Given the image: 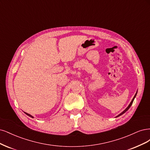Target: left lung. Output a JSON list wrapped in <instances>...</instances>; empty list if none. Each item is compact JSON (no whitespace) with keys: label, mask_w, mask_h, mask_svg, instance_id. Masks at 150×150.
<instances>
[{"label":"left lung","mask_w":150,"mask_h":150,"mask_svg":"<svg viewBox=\"0 0 150 150\" xmlns=\"http://www.w3.org/2000/svg\"><path fill=\"white\" fill-rule=\"evenodd\" d=\"M137 94V92L136 93V94H135V95H134V97H133V100H132V101H131V103H129V105H128V107H127V108L126 109H125V110L123 111V112L122 113H120V115H118L117 116V117H119V116H120V115H123V113H125V112H127V110H128V109H129V108H130V107H131V106H132V103H133V100H134V98H135V96H136Z\"/></svg>","instance_id":"left-lung-1"}]
</instances>
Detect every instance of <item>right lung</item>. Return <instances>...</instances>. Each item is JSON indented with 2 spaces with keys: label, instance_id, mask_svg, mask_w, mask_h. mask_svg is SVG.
Masks as SVG:
<instances>
[{
  "label": "right lung",
  "instance_id": "right-lung-1",
  "mask_svg": "<svg viewBox=\"0 0 150 150\" xmlns=\"http://www.w3.org/2000/svg\"><path fill=\"white\" fill-rule=\"evenodd\" d=\"M25 114H26V115H28V116H29V117H32V118H33V117H32V115H30V114H28V113H25Z\"/></svg>",
  "mask_w": 150,
  "mask_h": 150
}]
</instances>
